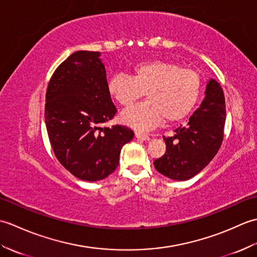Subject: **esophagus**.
<instances>
[{"mask_svg": "<svg viewBox=\"0 0 257 257\" xmlns=\"http://www.w3.org/2000/svg\"><path fill=\"white\" fill-rule=\"evenodd\" d=\"M136 138L140 139V140H144V141H148L150 139L148 135H143V134H139V133H136Z\"/></svg>", "mask_w": 257, "mask_h": 257, "instance_id": "1", "label": "esophagus"}]
</instances>
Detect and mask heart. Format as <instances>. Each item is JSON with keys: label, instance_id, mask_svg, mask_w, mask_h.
Returning a JSON list of instances; mask_svg holds the SVG:
<instances>
[{"label": "heart", "instance_id": "heart-1", "mask_svg": "<svg viewBox=\"0 0 257 257\" xmlns=\"http://www.w3.org/2000/svg\"><path fill=\"white\" fill-rule=\"evenodd\" d=\"M108 91L120 106L132 107L145 94L147 101L121 114V120L139 132L182 120L199 100L201 78L192 69L166 61L136 65L132 76L116 75L108 81Z\"/></svg>", "mask_w": 257, "mask_h": 257}]
</instances>
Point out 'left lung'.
<instances>
[{
	"label": "left lung",
	"instance_id": "obj_1",
	"mask_svg": "<svg viewBox=\"0 0 257 257\" xmlns=\"http://www.w3.org/2000/svg\"><path fill=\"white\" fill-rule=\"evenodd\" d=\"M225 117L222 87L210 79L204 99L189 121L174 130L172 137H163L167 150L154 162L157 171L169 179L185 181L203 170L222 145Z\"/></svg>",
	"mask_w": 257,
	"mask_h": 257
}]
</instances>
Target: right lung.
Masks as SVG:
<instances>
[{
  "label": "right lung",
  "mask_w": 257,
  "mask_h": 257,
  "mask_svg": "<svg viewBox=\"0 0 257 257\" xmlns=\"http://www.w3.org/2000/svg\"><path fill=\"white\" fill-rule=\"evenodd\" d=\"M99 52L78 51L64 61L48 83L45 123L54 154L80 180L94 182L111 174L122 146L134 138L124 125L100 124L117 109L108 91Z\"/></svg>",
  "instance_id": "right-lung-1"
}]
</instances>
